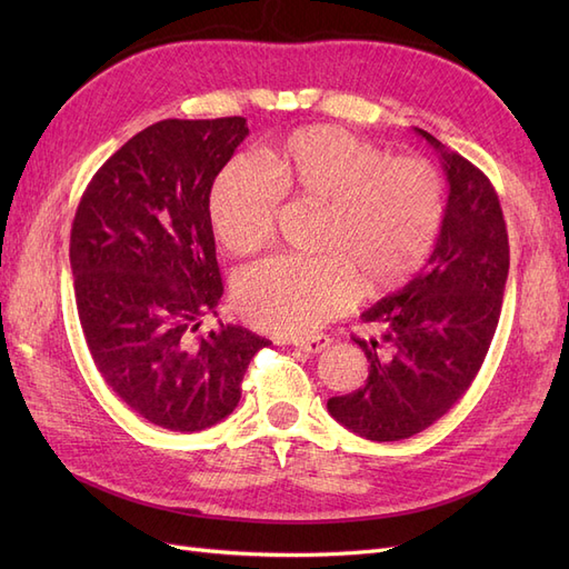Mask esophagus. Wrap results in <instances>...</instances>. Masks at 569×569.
Returning a JSON list of instances; mask_svg holds the SVG:
<instances>
[{
    "mask_svg": "<svg viewBox=\"0 0 569 569\" xmlns=\"http://www.w3.org/2000/svg\"><path fill=\"white\" fill-rule=\"evenodd\" d=\"M295 347H299L306 353H320L325 347H330V337L318 335V337H308V339H295Z\"/></svg>",
    "mask_w": 569,
    "mask_h": 569,
    "instance_id": "obj_1",
    "label": "esophagus"
}]
</instances>
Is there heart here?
I'll return each instance as SVG.
<instances>
[{"label": "heart", "mask_w": 569, "mask_h": 569, "mask_svg": "<svg viewBox=\"0 0 569 569\" xmlns=\"http://www.w3.org/2000/svg\"><path fill=\"white\" fill-rule=\"evenodd\" d=\"M230 159L209 197L218 242L234 256L261 251L282 194L325 206L316 258L280 256L239 274L234 299L261 330L308 337L347 313L358 291L385 297L403 287L435 249L443 182L432 163L391 159L385 149L335 128L291 132L266 151Z\"/></svg>", "instance_id": "obj_1"}]
</instances>
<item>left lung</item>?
I'll return each instance as SVG.
<instances>
[{
  "mask_svg": "<svg viewBox=\"0 0 569 569\" xmlns=\"http://www.w3.org/2000/svg\"><path fill=\"white\" fill-rule=\"evenodd\" d=\"M449 180L437 247L422 272L360 316L380 337L358 339L366 385L327 401L330 416L370 441H399L446 416L470 389L501 318L510 247L489 178L437 137Z\"/></svg>",
  "mask_w": 569,
  "mask_h": 569,
  "instance_id": "left-lung-1",
  "label": "left lung"
}]
</instances>
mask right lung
I'll use <instances>...</instances> for the list:
<instances>
[{"label":"right lung","mask_w":569,"mask_h":569,"mask_svg":"<svg viewBox=\"0 0 569 569\" xmlns=\"http://www.w3.org/2000/svg\"><path fill=\"white\" fill-rule=\"evenodd\" d=\"M247 134L242 116L159 120L97 170L76 211L71 270L94 366L120 401L170 432L228 418L268 347L239 325L197 332L222 297L211 187Z\"/></svg>","instance_id":"1"}]
</instances>
